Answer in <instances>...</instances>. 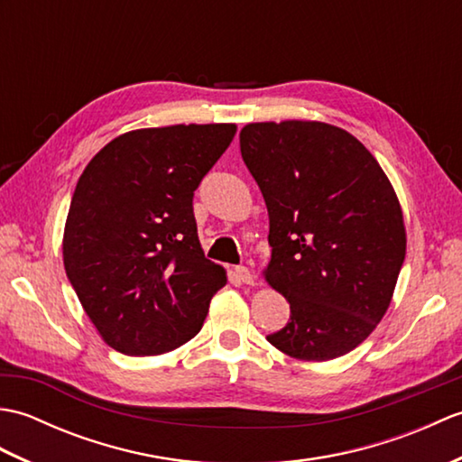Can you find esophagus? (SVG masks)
Segmentation results:
<instances>
[{"mask_svg": "<svg viewBox=\"0 0 462 462\" xmlns=\"http://www.w3.org/2000/svg\"><path fill=\"white\" fill-rule=\"evenodd\" d=\"M234 273H236V278H238L242 283H246V286H254V273L250 272V268L238 266V268H234Z\"/></svg>", "mask_w": 462, "mask_h": 462, "instance_id": "34e87169", "label": "esophagus"}]
</instances>
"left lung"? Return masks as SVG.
Here are the masks:
<instances>
[{"instance_id":"1","label":"left lung","mask_w":462,"mask_h":462,"mask_svg":"<svg viewBox=\"0 0 462 462\" xmlns=\"http://www.w3.org/2000/svg\"><path fill=\"white\" fill-rule=\"evenodd\" d=\"M240 151L268 206L263 278L290 301L268 341L301 361L346 356L385 316L405 260L393 184L356 136L321 121L250 123Z\"/></svg>"}]
</instances>
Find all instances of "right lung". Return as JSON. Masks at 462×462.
Returning <instances> with one entry per match:
<instances>
[{"label": "right lung", "mask_w": 462, "mask_h": 462, "mask_svg": "<svg viewBox=\"0 0 462 462\" xmlns=\"http://www.w3.org/2000/svg\"><path fill=\"white\" fill-rule=\"evenodd\" d=\"M236 125L116 136L85 166L63 232L67 278L106 346L161 356L200 331L226 270L204 258L192 196Z\"/></svg>", "instance_id": "1"}]
</instances>
